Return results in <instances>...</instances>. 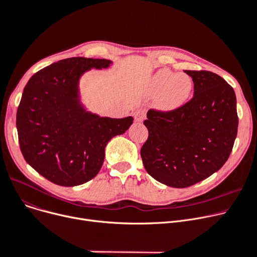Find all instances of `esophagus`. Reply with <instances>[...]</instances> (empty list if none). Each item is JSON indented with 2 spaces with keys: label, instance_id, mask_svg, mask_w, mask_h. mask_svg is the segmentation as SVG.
<instances>
[{
  "label": "esophagus",
  "instance_id": "1",
  "mask_svg": "<svg viewBox=\"0 0 257 257\" xmlns=\"http://www.w3.org/2000/svg\"><path fill=\"white\" fill-rule=\"evenodd\" d=\"M146 117V112L143 109H138L134 112V118L136 122H142Z\"/></svg>",
  "mask_w": 257,
  "mask_h": 257
}]
</instances>
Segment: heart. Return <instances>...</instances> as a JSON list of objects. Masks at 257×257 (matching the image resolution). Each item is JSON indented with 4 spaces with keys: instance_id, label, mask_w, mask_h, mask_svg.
Wrapping results in <instances>:
<instances>
[{
    "instance_id": "b5f03b06",
    "label": "heart",
    "mask_w": 257,
    "mask_h": 257,
    "mask_svg": "<svg viewBox=\"0 0 257 257\" xmlns=\"http://www.w3.org/2000/svg\"><path fill=\"white\" fill-rule=\"evenodd\" d=\"M193 83L187 74L163 69L153 81L152 93L160 96L159 107L165 111L174 110L184 104L192 91Z\"/></svg>"
}]
</instances>
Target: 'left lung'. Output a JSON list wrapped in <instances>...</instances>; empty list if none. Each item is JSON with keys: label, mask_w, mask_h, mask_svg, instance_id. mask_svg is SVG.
<instances>
[{"label": "left lung", "mask_w": 257, "mask_h": 257, "mask_svg": "<svg viewBox=\"0 0 257 257\" xmlns=\"http://www.w3.org/2000/svg\"><path fill=\"white\" fill-rule=\"evenodd\" d=\"M193 97L171 111L150 109L141 147L147 173L172 188H188L218 171L228 160L237 134L233 88L207 70H185Z\"/></svg>", "instance_id": "obj_1"}]
</instances>
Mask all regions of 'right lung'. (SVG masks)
Wrapping results in <instances>:
<instances>
[{"label": "right lung", "mask_w": 257, "mask_h": 257, "mask_svg": "<svg viewBox=\"0 0 257 257\" xmlns=\"http://www.w3.org/2000/svg\"><path fill=\"white\" fill-rule=\"evenodd\" d=\"M110 60L72 57L44 67L27 83L17 112L21 152L26 162L53 184L79 186L92 179L104 160V147L132 125L86 113L77 99L81 74L105 68Z\"/></svg>", "instance_id": "obj_1"}]
</instances>
